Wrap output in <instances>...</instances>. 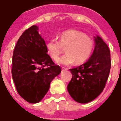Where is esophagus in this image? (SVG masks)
<instances>
[{
    "label": "esophagus",
    "mask_w": 121,
    "mask_h": 121,
    "mask_svg": "<svg viewBox=\"0 0 121 121\" xmlns=\"http://www.w3.org/2000/svg\"><path fill=\"white\" fill-rule=\"evenodd\" d=\"M61 70H62V71H66V70H67V69L65 68V67H62V68H61Z\"/></svg>",
    "instance_id": "esophagus-1"
}]
</instances>
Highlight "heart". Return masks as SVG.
Listing matches in <instances>:
<instances>
[{
    "mask_svg": "<svg viewBox=\"0 0 121 121\" xmlns=\"http://www.w3.org/2000/svg\"><path fill=\"white\" fill-rule=\"evenodd\" d=\"M65 48V55L56 60V62L69 65L76 61L81 64L91 56L94 47L93 41L83 32L76 30H66L60 35V41L52 39L46 43V48L51 58L56 60Z\"/></svg>",
    "mask_w": 121,
    "mask_h": 121,
    "instance_id": "1",
    "label": "heart"
}]
</instances>
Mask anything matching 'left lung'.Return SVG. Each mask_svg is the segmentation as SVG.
<instances>
[{"label":"left lung","instance_id":"left-lung-1","mask_svg":"<svg viewBox=\"0 0 121 121\" xmlns=\"http://www.w3.org/2000/svg\"><path fill=\"white\" fill-rule=\"evenodd\" d=\"M94 38L95 48L87 61L69 69L72 79L67 86V91L75 101L82 104L90 102L102 92L111 68L108 45L99 35Z\"/></svg>","mask_w":121,"mask_h":121}]
</instances>
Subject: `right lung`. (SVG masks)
Wrapping results in <instances>:
<instances>
[{
  "mask_svg": "<svg viewBox=\"0 0 121 121\" xmlns=\"http://www.w3.org/2000/svg\"><path fill=\"white\" fill-rule=\"evenodd\" d=\"M38 30V26L33 25L23 32L12 59V78L16 89L22 99L32 104L43 99L50 82L61 73L60 67L47 54L45 40Z\"/></svg>",
  "mask_w": 121,
  "mask_h": 121,
  "instance_id": "right-lung-1",
  "label": "right lung"
}]
</instances>
